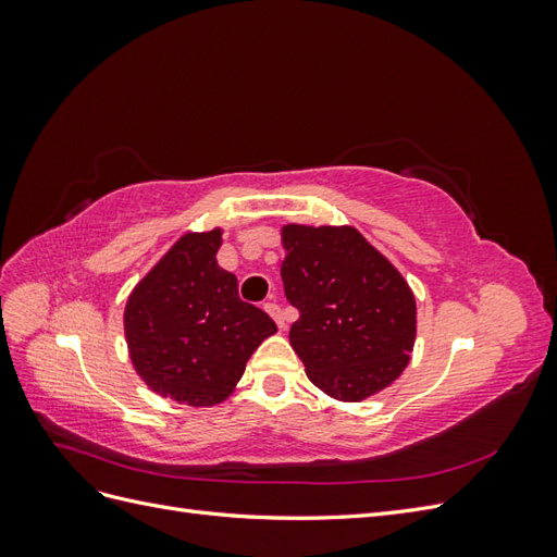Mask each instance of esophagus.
Wrapping results in <instances>:
<instances>
[{
    "label": "esophagus",
    "mask_w": 557,
    "mask_h": 557,
    "mask_svg": "<svg viewBox=\"0 0 557 557\" xmlns=\"http://www.w3.org/2000/svg\"><path fill=\"white\" fill-rule=\"evenodd\" d=\"M264 311L272 315L274 320H276V325L281 327V330H285V320H283V311H281V307L276 305V301H267L264 305Z\"/></svg>",
    "instance_id": "esophagus-1"
}]
</instances>
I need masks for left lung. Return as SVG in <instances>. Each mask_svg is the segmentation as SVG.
<instances>
[{"label":"left lung","instance_id":"obj_1","mask_svg":"<svg viewBox=\"0 0 557 557\" xmlns=\"http://www.w3.org/2000/svg\"><path fill=\"white\" fill-rule=\"evenodd\" d=\"M290 346L327 397L362 401L401 376L416 344L407 278L350 225L281 227Z\"/></svg>","mask_w":557,"mask_h":557}]
</instances>
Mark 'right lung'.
<instances>
[{
    "label": "right lung",
    "mask_w": 557,
    "mask_h": 557,
    "mask_svg": "<svg viewBox=\"0 0 557 557\" xmlns=\"http://www.w3.org/2000/svg\"><path fill=\"white\" fill-rule=\"evenodd\" d=\"M223 230L188 232L127 297L123 325L134 372L160 397L193 409L225 401L256 348L276 332L239 299L237 276L218 264Z\"/></svg>",
    "instance_id": "obj_1"
}]
</instances>
